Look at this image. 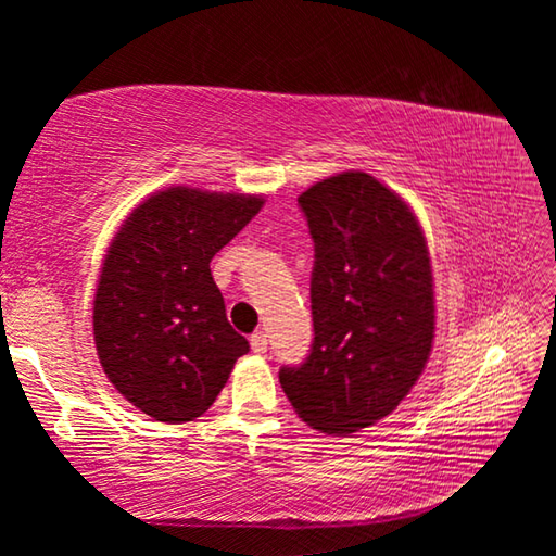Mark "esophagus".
I'll return each mask as SVG.
<instances>
[{
	"mask_svg": "<svg viewBox=\"0 0 556 556\" xmlns=\"http://www.w3.org/2000/svg\"><path fill=\"white\" fill-rule=\"evenodd\" d=\"M250 345H252V353H265L267 351V336L265 331H257L250 336Z\"/></svg>",
	"mask_w": 556,
	"mask_h": 556,
	"instance_id": "obj_1",
	"label": "esophagus"
}]
</instances>
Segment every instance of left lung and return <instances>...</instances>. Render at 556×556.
<instances>
[{"label":"left lung","mask_w":556,"mask_h":556,"mask_svg":"<svg viewBox=\"0 0 556 556\" xmlns=\"http://www.w3.org/2000/svg\"><path fill=\"white\" fill-rule=\"evenodd\" d=\"M314 240V343L279 382L308 427L353 434L407 397L434 341V277L397 193L345 172L299 195Z\"/></svg>","instance_id":"1"}]
</instances>
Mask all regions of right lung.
<instances>
[{
	"label": "right lung",
	"mask_w": 556,
	"mask_h": 556,
	"mask_svg": "<svg viewBox=\"0 0 556 556\" xmlns=\"http://www.w3.org/2000/svg\"><path fill=\"white\" fill-rule=\"evenodd\" d=\"M262 203L174 186L137 205L110 244L92 308L98 355L122 397L156 421L201 417L250 351L211 260Z\"/></svg>",
	"instance_id": "1"
}]
</instances>
